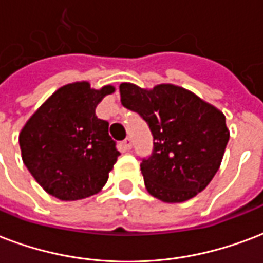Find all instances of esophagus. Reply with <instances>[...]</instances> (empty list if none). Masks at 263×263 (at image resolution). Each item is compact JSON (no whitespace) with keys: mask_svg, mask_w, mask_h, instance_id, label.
Returning a JSON list of instances; mask_svg holds the SVG:
<instances>
[{"mask_svg":"<svg viewBox=\"0 0 263 263\" xmlns=\"http://www.w3.org/2000/svg\"><path fill=\"white\" fill-rule=\"evenodd\" d=\"M122 146H124V149H125V151H131V147H132L131 139H129V138H125V139L122 141Z\"/></svg>","mask_w":263,"mask_h":263,"instance_id":"1","label":"esophagus"}]
</instances>
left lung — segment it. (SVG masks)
<instances>
[{
  "label": "left lung",
  "instance_id": "left-lung-1",
  "mask_svg": "<svg viewBox=\"0 0 263 263\" xmlns=\"http://www.w3.org/2000/svg\"><path fill=\"white\" fill-rule=\"evenodd\" d=\"M122 106L137 111L153 135L141 171L152 196L180 203L209 185L220 167L230 131L224 114L195 93L171 83L143 89L120 85Z\"/></svg>",
  "mask_w": 263,
  "mask_h": 263
}]
</instances>
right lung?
<instances>
[{"label": "right lung", "instance_id": "add662e5", "mask_svg": "<svg viewBox=\"0 0 263 263\" xmlns=\"http://www.w3.org/2000/svg\"><path fill=\"white\" fill-rule=\"evenodd\" d=\"M116 87L86 81L64 85L34 111L19 134L22 160L43 190L61 201L102 191L120 152L96 107Z\"/></svg>", "mask_w": 263, "mask_h": 263}]
</instances>
